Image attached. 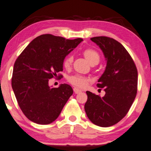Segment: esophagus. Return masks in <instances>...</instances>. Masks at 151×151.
Returning a JSON list of instances; mask_svg holds the SVG:
<instances>
[{
	"label": "esophagus",
	"mask_w": 151,
	"mask_h": 151,
	"mask_svg": "<svg viewBox=\"0 0 151 151\" xmlns=\"http://www.w3.org/2000/svg\"><path fill=\"white\" fill-rule=\"evenodd\" d=\"M73 90H74V93H81V91H82L79 89V88H74Z\"/></svg>",
	"instance_id": "1"
}]
</instances>
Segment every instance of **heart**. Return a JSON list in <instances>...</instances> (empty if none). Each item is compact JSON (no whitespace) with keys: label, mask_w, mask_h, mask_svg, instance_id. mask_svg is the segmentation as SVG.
<instances>
[{"label":"heart","mask_w":151,"mask_h":151,"mask_svg":"<svg viewBox=\"0 0 151 151\" xmlns=\"http://www.w3.org/2000/svg\"><path fill=\"white\" fill-rule=\"evenodd\" d=\"M83 56L86 59V60L88 63H91L93 62L97 61L99 62L100 60V55L99 53L96 51V50L92 48H87L85 49L83 51ZM72 63V55H68L64 58L63 62V67L66 69H69L71 67ZM69 82L74 85V86L79 87V88H84L88 85V82H89V79L86 77H83L81 75H74L72 76L69 78L68 79Z\"/></svg>","instance_id":"obj_1"}]
</instances>
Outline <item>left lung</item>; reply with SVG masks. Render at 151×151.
<instances>
[{
	"instance_id": "obj_1",
	"label": "left lung",
	"mask_w": 151,
	"mask_h": 151,
	"mask_svg": "<svg viewBox=\"0 0 151 151\" xmlns=\"http://www.w3.org/2000/svg\"><path fill=\"white\" fill-rule=\"evenodd\" d=\"M91 40L102 50L107 62L97 84L105 94L101 97L86 91L84 109L91 122L108 127L119 122L129 110L137 93L138 72L129 53L117 41L107 36Z\"/></svg>"
}]
</instances>
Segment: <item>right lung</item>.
Returning a JSON list of instances; mask_svg holds the SVG:
<instances>
[{"instance_id": "right-lung-1", "label": "right lung", "mask_w": 151, "mask_h": 151, "mask_svg": "<svg viewBox=\"0 0 151 151\" xmlns=\"http://www.w3.org/2000/svg\"><path fill=\"white\" fill-rule=\"evenodd\" d=\"M82 41L81 38L70 40L43 34L35 38L17 58L12 87L19 108L29 120L48 124L60 115L73 90L66 83L52 88L49 79L63 70L64 58Z\"/></svg>"}]
</instances>
